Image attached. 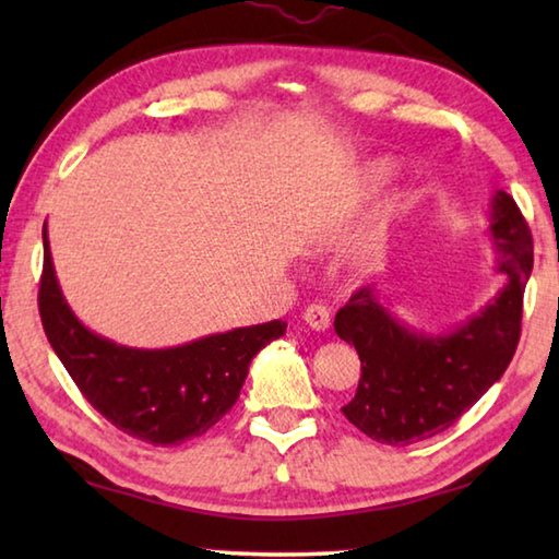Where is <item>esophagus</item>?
<instances>
[{
    "label": "esophagus",
    "mask_w": 559,
    "mask_h": 559,
    "mask_svg": "<svg viewBox=\"0 0 559 559\" xmlns=\"http://www.w3.org/2000/svg\"><path fill=\"white\" fill-rule=\"evenodd\" d=\"M302 320H306L313 330H318V333H325L330 328V310L323 306V302H310L306 313H302Z\"/></svg>",
    "instance_id": "obj_1"
}]
</instances>
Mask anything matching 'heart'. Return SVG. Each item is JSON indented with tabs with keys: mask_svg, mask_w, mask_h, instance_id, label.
I'll use <instances>...</instances> for the list:
<instances>
[{
	"mask_svg": "<svg viewBox=\"0 0 559 559\" xmlns=\"http://www.w3.org/2000/svg\"><path fill=\"white\" fill-rule=\"evenodd\" d=\"M392 175H394L392 163H374L370 169H367V182H370L374 189H380L390 182Z\"/></svg>",
	"mask_w": 559,
	"mask_h": 559,
	"instance_id": "b5f03b06",
	"label": "heart"
}]
</instances>
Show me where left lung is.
<instances>
[{
	"instance_id": "left-lung-1",
	"label": "left lung",
	"mask_w": 559,
	"mask_h": 559,
	"mask_svg": "<svg viewBox=\"0 0 559 559\" xmlns=\"http://www.w3.org/2000/svg\"><path fill=\"white\" fill-rule=\"evenodd\" d=\"M488 234L506 286L449 333L429 335L404 325L374 286L359 288L337 310L335 333L355 345L362 362L355 400L343 414L370 439L390 447L429 439L449 429L508 370L533 273V236L503 189L490 202Z\"/></svg>"
}]
</instances>
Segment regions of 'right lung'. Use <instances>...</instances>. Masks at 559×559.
<instances>
[{
  "instance_id": "1",
  "label": "right lung",
  "mask_w": 559,
  "mask_h": 559,
  "mask_svg": "<svg viewBox=\"0 0 559 559\" xmlns=\"http://www.w3.org/2000/svg\"><path fill=\"white\" fill-rule=\"evenodd\" d=\"M39 313L53 353L93 409L153 447H177L210 431L239 400L253 355L286 333L283 320H271L167 349H138L100 337L63 298L46 224Z\"/></svg>"
}]
</instances>
